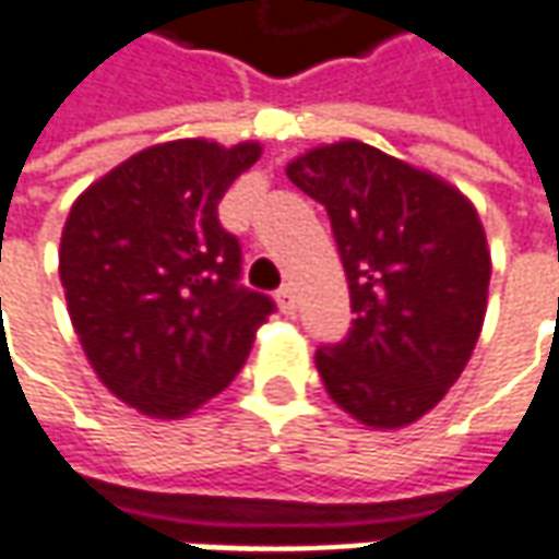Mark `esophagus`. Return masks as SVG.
I'll return each mask as SVG.
<instances>
[{
  "instance_id": "esophagus-1",
  "label": "esophagus",
  "mask_w": 559,
  "mask_h": 559,
  "mask_svg": "<svg viewBox=\"0 0 559 559\" xmlns=\"http://www.w3.org/2000/svg\"><path fill=\"white\" fill-rule=\"evenodd\" d=\"M275 299H278V309L284 312V316H297V290H294V284H284V287H278Z\"/></svg>"
}]
</instances>
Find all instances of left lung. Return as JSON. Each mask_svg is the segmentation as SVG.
Segmentation results:
<instances>
[{
  "label": "left lung",
  "mask_w": 559,
  "mask_h": 559,
  "mask_svg": "<svg viewBox=\"0 0 559 559\" xmlns=\"http://www.w3.org/2000/svg\"><path fill=\"white\" fill-rule=\"evenodd\" d=\"M337 238L353 328L316 353L328 395L371 430H399L442 402L483 331L491 257L479 213L430 169L356 139L287 164Z\"/></svg>",
  "instance_id": "left-lung-1"
}]
</instances>
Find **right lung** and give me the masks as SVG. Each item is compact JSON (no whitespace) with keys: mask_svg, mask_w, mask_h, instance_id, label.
I'll return each mask as SVG.
<instances>
[{"mask_svg":"<svg viewBox=\"0 0 559 559\" xmlns=\"http://www.w3.org/2000/svg\"><path fill=\"white\" fill-rule=\"evenodd\" d=\"M257 142L179 139L114 166L73 201L58 272L92 371L147 417H188L219 395L275 302L247 290L241 243L219 225Z\"/></svg>","mask_w":559,"mask_h":559,"instance_id":"add662e5","label":"right lung"}]
</instances>
